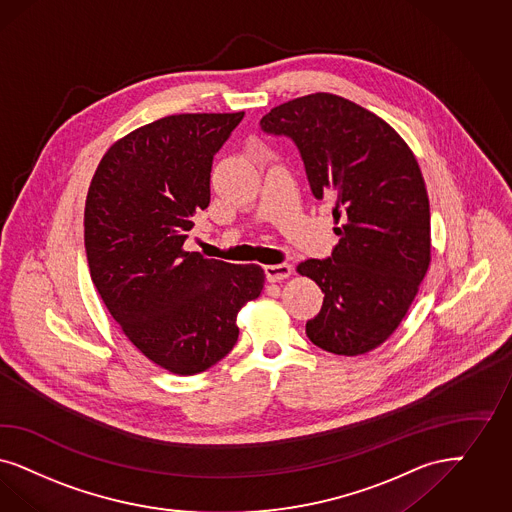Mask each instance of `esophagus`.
I'll list each match as a JSON object with an SVG mask.
<instances>
[{"label":"esophagus","instance_id":"obj_1","mask_svg":"<svg viewBox=\"0 0 512 512\" xmlns=\"http://www.w3.org/2000/svg\"><path fill=\"white\" fill-rule=\"evenodd\" d=\"M265 274L268 282H282L291 276V265L280 263V265L265 266Z\"/></svg>","mask_w":512,"mask_h":512}]
</instances>
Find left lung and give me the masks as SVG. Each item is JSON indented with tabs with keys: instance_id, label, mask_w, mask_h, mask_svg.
<instances>
[{
	"instance_id": "obj_1",
	"label": "left lung",
	"mask_w": 512,
	"mask_h": 512,
	"mask_svg": "<svg viewBox=\"0 0 512 512\" xmlns=\"http://www.w3.org/2000/svg\"><path fill=\"white\" fill-rule=\"evenodd\" d=\"M261 128L295 141L314 196L336 200L333 255L297 266L325 293L306 335L336 355L371 352L399 327L431 263L418 160L384 119L329 92L270 109Z\"/></svg>"
}]
</instances>
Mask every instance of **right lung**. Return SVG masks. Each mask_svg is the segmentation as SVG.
Returning <instances> with one entry per match:
<instances>
[{
    "instance_id": "add662e5",
    "label": "right lung",
    "mask_w": 512,
    "mask_h": 512,
    "mask_svg": "<svg viewBox=\"0 0 512 512\" xmlns=\"http://www.w3.org/2000/svg\"><path fill=\"white\" fill-rule=\"evenodd\" d=\"M244 119L181 113L115 141L85 202L90 278L109 314L147 359L191 376L238 340L236 316L265 287L259 265L206 259L183 244L210 206L215 153Z\"/></svg>"
}]
</instances>
